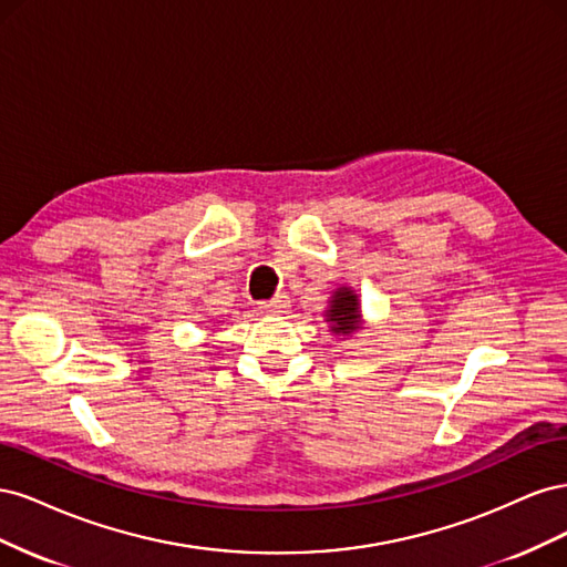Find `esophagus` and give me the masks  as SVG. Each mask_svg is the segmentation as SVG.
<instances>
[{
	"instance_id": "esophagus-1",
	"label": "esophagus",
	"mask_w": 567,
	"mask_h": 567,
	"mask_svg": "<svg viewBox=\"0 0 567 567\" xmlns=\"http://www.w3.org/2000/svg\"><path fill=\"white\" fill-rule=\"evenodd\" d=\"M288 296L286 293H277L271 300H265L260 302V310L267 312V315H284L286 307H288Z\"/></svg>"
}]
</instances>
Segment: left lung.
I'll use <instances>...</instances> for the list:
<instances>
[{
  "mask_svg": "<svg viewBox=\"0 0 567 567\" xmlns=\"http://www.w3.org/2000/svg\"><path fill=\"white\" fill-rule=\"evenodd\" d=\"M326 317H329V321L333 323L331 329L336 333H352L359 329V302L350 288L336 290L329 315Z\"/></svg>",
  "mask_w": 567,
  "mask_h": 567,
  "instance_id": "8db88e82",
  "label": "left lung"
}]
</instances>
